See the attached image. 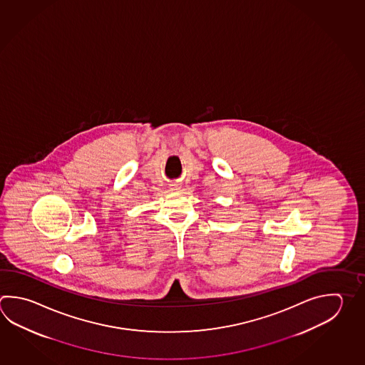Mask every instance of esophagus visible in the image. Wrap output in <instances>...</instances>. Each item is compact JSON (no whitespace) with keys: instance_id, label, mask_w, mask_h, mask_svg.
Masks as SVG:
<instances>
[{"instance_id":"obj_1","label":"esophagus","mask_w":365,"mask_h":365,"mask_svg":"<svg viewBox=\"0 0 365 365\" xmlns=\"http://www.w3.org/2000/svg\"><path fill=\"white\" fill-rule=\"evenodd\" d=\"M179 188H180V185L177 183V182H173L172 185H170V190L172 191H178Z\"/></svg>"}]
</instances>
